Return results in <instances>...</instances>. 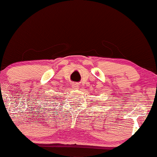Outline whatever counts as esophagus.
<instances>
[{
	"label": "esophagus",
	"instance_id": "obj_1",
	"mask_svg": "<svg viewBox=\"0 0 157 157\" xmlns=\"http://www.w3.org/2000/svg\"><path fill=\"white\" fill-rule=\"evenodd\" d=\"M71 87H72V89H74V90H77V89H78V87H79L78 83H72V85H71Z\"/></svg>",
	"mask_w": 157,
	"mask_h": 157
}]
</instances>
